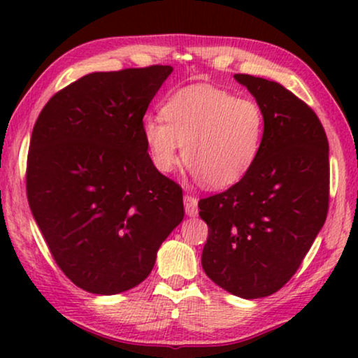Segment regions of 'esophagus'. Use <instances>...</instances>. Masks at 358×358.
Instances as JSON below:
<instances>
[{
  "instance_id": "obj_1",
  "label": "esophagus",
  "mask_w": 358,
  "mask_h": 358,
  "mask_svg": "<svg viewBox=\"0 0 358 358\" xmlns=\"http://www.w3.org/2000/svg\"><path fill=\"white\" fill-rule=\"evenodd\" d=\"M199 199L194 197V195H184V207H185V213L189 215V217H195L199 212Z\"/></svg>"
}]
</instances>
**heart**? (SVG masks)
<instances>
[{"label": "heart", "instance_id": "heart-1", "mask_svg": "<svg viewBox=\"0 0 358 358\" xmlns=\"http://www.w3.org/2000/svg\"><path fill=\"white\" fill-rule=\"evenodd\" d=\"M158 117L145 119L141 131L151 161L171 173L180 161L212 189L238 184L256 161L264 135L261 106L249 97L207 85L176 91Z\"/></svg>", "mask_w": 358, "mask_h": 358}]
</instances>
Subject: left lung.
Listing matches in <instances>:
<instances>
[{"label":"left lung","instance_id":"1","mask_svg":"<svg viewBox=\"0 0 358 358\" xmlns=\"http://www.w3.org/2000/svg\"><path fill=\"white\" fill-rule=\"evenodd\" d=\"M264 114L252 168L200 199L208 224L202 267L218 287L254 300L280 290L301 266L329 208V145L306 102L275 81L234 75Z\"/></svg>","mask_w":358,"mask_h":358}]
</instances>
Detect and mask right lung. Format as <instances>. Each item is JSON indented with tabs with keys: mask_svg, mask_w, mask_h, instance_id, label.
I'll return each instance as SVG.
<instances>
[{
	"mask_svg": "<svg viewBox=\"0 0 358 358\" xmlns=\"http://www.w3.org/2000/svg\"><path fill=\"white\" fill-rule=\"evenodd\" d=\"M173 66L91 73L50 97L27 155L29 207L83 290L115 295L150 275L182 222V189L155 168L143 115Z\"/></svg>",
	"mask_w": 358,
	"mask_h": 358,
	"instance_id": "obj_1",
	"label": "right lung"
}]
</instances>
